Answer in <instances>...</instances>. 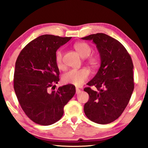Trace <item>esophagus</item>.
<instances>
[{
    "label": "esophagus",
    "instance_id": "1",
    "mask_svg": "<svg viewBox=\"0 0 148 148\" xmlns=\"http://www.w3.org/2000/svg\"><path fill=\"white\" fill-rule=\"evenodd\" d=\"M76 94H77V93H79V92H81V90H80V89H78V88H76Z\"/></svg>",
    "mask_w": 148,
    "mask_h": 148
}]
</instances>
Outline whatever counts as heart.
<instances>
[{"label":"heart","instance_id":"b5f03b06","mask_svg":"<svg viewBox=\"0 0 148 148\" xmlns=\"http://www.w3.org/2000/svg\"><path fill=\"white\" fill-rule=\"evenodd\" d=\"M74 49L82 57H86V61L92 67H97L99 63V59L95 56H89L92 49L90 45L86 42H77L74 45ZM89 57H88V56ZM55 61L57 66L59 69L64 67L63 64V51L59 49L55 55ZM90 76V71L86 68L79 70L72 69L62 75V82L67 84H72L76 86H80L84 84Z\"/></svg>","mask_w":148,"mask_h":148}]
</instances>
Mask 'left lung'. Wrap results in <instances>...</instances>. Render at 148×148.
Segmentation results:
<instances>
[{"label": "left lung", "instance_id": "8db88e82", "mask_svg": "<svg viewBox=\"0 0 148 148\" xmlns=\"http://www.w3.org/2000/svg\"><path fill=\"white\" fill-rule=\"evenodd\" d=\"M82 39L92 40L101 59L98 72L84 89L89 96L84 105L85 114L97 123H110L121 116L133 92L132 59L118 40L106 34H93ZM91 86L97 91L91 90Z\"/></svg>", "mask_w": 148, "mask_h": 148}]
</instances>
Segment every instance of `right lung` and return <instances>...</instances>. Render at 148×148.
I'll list each match as a JSON object with an SVG mask.
<instances>
[{
	"mask_svg": "<svg viewBox=\"0 0 148 148\" xmlns=\"http://www.w3.org/2000/svg\"><path fill=\"white\" fill-rule=\"evenodd\" d=\"M71 38L42 35L29 42L17 57L14 91L25 114L37 124L46 126L59 121L63 115L64 106L76 92L72 84L49 90L59 80L55 55L60 46Z\"/></svg>",
	"mask_w": 148,
	"mask_h": 148,
	"instance_id": "1",
	"label": "right lung"
}]
</instances>
